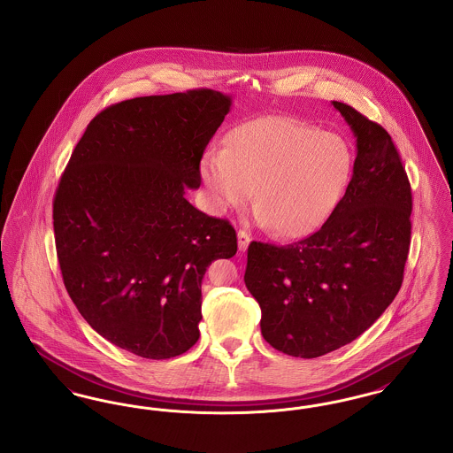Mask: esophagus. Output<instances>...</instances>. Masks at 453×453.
<instances>
[{
    "label": "esophagus",
    "mask_w": 453,
    "mask_h": 453,
    "mask_svg": "<svg viewBox=\"0 0 453 453\" xmlns=\"http://www.w3.org/2000/svg\"><path fill=\"white\" fill-rule=\"evenodd\" d=\"M250 241H251V237L246 231H242V229L237 231V248H239V251H246L248 246H250Z\"/></svg>",
    "instance_id": "34e87169"
}]
</instances>
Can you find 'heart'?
<instances>
[{"label": "heart", "instance_id": "b5f03b06", "mask_svg": "<svg viewBox=\"0 0 453 453\" xmlns=\"http://www.w3.org/2000/svg\"><path fill=\"white\" fill-rule=\"evenodd\" d=\"M353 157L336 134L296 119L263 117L246 122L200 159V176L212 207L246 205L255 188V219L285 239L318 231L345 194Z\"/></svg>", "mask_w": 453, "mask_h": 453}]
</instances>
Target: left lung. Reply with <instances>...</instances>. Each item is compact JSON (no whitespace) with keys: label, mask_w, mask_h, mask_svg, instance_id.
Segmentation results:
<instances>
[{"label":"left lung","mask_w":453,"mask_h":453,"mask_svg":"<svg viewBox=\"0 0 453 453\" xmlns=\"http://www.w3.org/2000/svg\"><path fill=\"white\" fill-rule=\"evenodd\" d=\"M333 107L357 137L343 198L299 242L253 241L244 273L263 338L301 358L348 345L375 323L401 288L410 253V180L388 130L346 104Z\"/></svg>","instance_id":"left-lung-1"}]
</instances>
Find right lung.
<instances>
[{
	"instance_id": "1",
	"label": "right lung",
	"mask_w": 453,
	"mask_h": 453,
	"mask_svg": "<svg viewBox=\"0 0 453 453\" xmlns=\"http://www.w3.org/2000/svg\"><path fill=\"white\" fill-rule=\"evenodd\" d=\"M231 96L200 88L139 96L100 111L54 196L65 290L110 343L150 360L196 343L202 279L237 251L236 231L185 198Z\"/></svg>"
}]
</instances>
